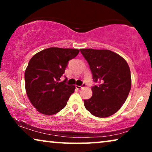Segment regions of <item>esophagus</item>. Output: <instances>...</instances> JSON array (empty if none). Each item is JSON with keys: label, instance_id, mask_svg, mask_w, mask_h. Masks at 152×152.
I'll use <instances>...</instances> for the list:
<instances>
[{"label": "esophagus", "instance_id": "esophagus-1", "mask_svg": "<svg viewBox=\"0 0 152 152\" xmlns=\"http://www.w3.org/2000/svg\"><path fill=\"white\" fill-rule=\"evenodd\" d=\"M85 86H86V84H83L82 86H78V85H76V88L77 89H81V88H84Z\"/></svg>", "mask_w": 152, "mask_h": 152}]
</instances>
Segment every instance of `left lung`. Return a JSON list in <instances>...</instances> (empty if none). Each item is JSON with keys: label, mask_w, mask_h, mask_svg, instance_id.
I'll use <instances>...</instances> for the list:
<instances>
[{"label": "left lung", "mask_w": 152, "mask_h": 152, "mask_svg": "<svg viewBox=\"0 0 152 152\" xmlns=\"http://www.w3.org/2000/svg\"><path fill=\"white\" fill-rule=\"evenodd\" d=\"M92 72L93 95L84 99L85 108L98 118L116 113L125 102L132 87L130 68L126 61L109 50L80 49Z\"/></svg>", "instance_id": "8db88e82"}]
</instances>
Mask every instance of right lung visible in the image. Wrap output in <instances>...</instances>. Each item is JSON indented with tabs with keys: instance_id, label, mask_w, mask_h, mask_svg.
<instances>
[{
	"instance_id": "add662e5",
	"label": "right lung",
	"mask_w": 152,
	"mask_h": 152,
	"mask_svg": "<svg viewBox=\"0 0 152 152\" xmlns=\"http://www.w3.org/2000/svg\"><path fill=\"white\" fill-rule=\"evenodd\" d=\"M72 48H49L31 58L25 71L26 90L29 99L37 111L54 115L66 107L75 86L59 82L68 61L79 54Z\"/></svg>"
}]
</instances>
